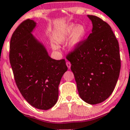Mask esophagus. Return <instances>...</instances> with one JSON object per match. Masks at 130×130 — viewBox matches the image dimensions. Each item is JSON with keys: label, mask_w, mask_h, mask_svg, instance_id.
Masks as SVG:
<instances>
[{"label": "esophagus", "mask_w": 130, "mask_h": 130, "mask_svg": "<svg viewBox=\"0 0 130 130\" xmlns=\"http://www.w3.org/2000/svg\"><path fill=\"white\" fill-rule=\"evenodd\" d=\"M66 64H67V66L68 69H70V67H71V63H70V62H69V61H68V62H67Z\"/></svg>", "instance_id": "1"}]
</instances>
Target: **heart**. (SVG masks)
Here are the masks:
<instances>
[{
    "mask_svg": "<svg viewBox=\"0 0 130 130\" xmlns=\"http://www.w3.org/2000/svg\"><path fill=\"white\" fill-rule=\"evenodd\" d=\"M87 31L85 27L82 25H76L73 23L68 24L66 27L57 32L55 36V42L60 44L67 40L71 36L69 42V49L71 51H75L82 44L86 36ZM52 48L57 50L58 48L55 44H52Z\"/></svg>",
    "mask_w": 130,
    "mask_h": 130,
    "instance_id": "b5f03b06",
    "label": "heart"
}]
</instances>
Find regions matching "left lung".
<instances>
[{"mask_svg":"<svg viewBox=\"0 0 130 130\" xmlns=\"http://www.w3.org/2000/svg\"><path fill=\"white\" fill-rule=\"evenodd\" d=\"M87 17L92 24V32L67 58L80 98L97 104L106 100L115 89L121 69L120 48L109 25L95 15Z\"/></svg>","mask_w":130,"mask_h":130,"instance_id":"obj_1","label":"left lung"}]
</instances>
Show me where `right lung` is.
Masks as SVG:
<instances>
[{"instance_id": "add662e5", "label": "right lung", "mask_w": 130, "mask_h": 130, "mask_svg": "<svg viewBox=\"0 0 130 130\" xmlns=\"http://www.w3.org/2000/svg\"><path fill=\"white\" fill-rule=\"evenodd\" d=\"M37 23L27 19L12 34L9 59L15 83L31 106L48 110L57 103L58 86L67 71L65 60L52 58L44 44L32 32Z\"/></svg>"}]
</instances>
